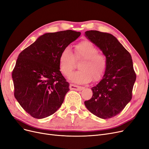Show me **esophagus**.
I'll return each mask as SVG.
<instances>
[{
	"label": "esophagus",
	"instance_id": "34e87169",
	"mask_svg": "<svg viewBox=\"0 0 149 149\" xmlns=\"http://www.w3.org/2000/svg\"><path fill=\"white\" fill-rule=\"evenodd\" d=\"M69 88L71 90H75V91H81L82 89H84V88L82 86H77V85H74V84H70L69 86Z\"/></svg>",
	"mask_w": 149,
	"mask_h": 149
}]
</instances>
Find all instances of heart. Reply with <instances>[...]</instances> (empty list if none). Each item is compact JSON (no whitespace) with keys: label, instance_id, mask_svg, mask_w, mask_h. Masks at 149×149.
I'll use <instances>...</instances> for the list:
<instances>
[{"label":"heart","instance_id":"obj_1","mask_svg":"<svg viewBox=\"0 0 149 149\" xmlns=\"http://www.w3.org/2000/svg\"><path fill=\"white\" fill-rule=\"evenodd\" d=\"M73 54L69 47H64L60 55L59 67L64 76H68L75 68V61L82 60L79 69L71 74L70 80L77 83L85 84L93 79L95 81L100 80L104 75L107 68L106 56L98 52V49L89 41H83L77 44Z\"/></svg>","mask_w":149,"mask_h":149}]
</instances>
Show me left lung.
I'll return each instance as SVG.
<instances>
[{
    "label": "left lung",
    "mask_w": 149,
    "mask_h": 149,
    "mask_svg": "<svg viewBox=\"0 0 149 149\" xmlns=\"http://www.w3.org/2000/svg\"><path fill=\"white\" fill-rule=\"evenodd\" d=\"M85 36L106 56L107 68L100 81L91 88L93 97L85 101V105L97 117L111 118L119 114L132 98L136 75L132 56L110 33L89 30Z\"/></svg>",
    "instance_id": "1"
}]
</instances>
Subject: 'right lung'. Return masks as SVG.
Returning <instances> with one entry per match:
<instances>
[{"instance_id":"obj_1","label":"right lung","mask_w":149,"mask_h":149,"mask_svg":"<svg viewBox=\"0 0 149 149\" xmlns=\"http://www.w3.org/2000/svg\"><path fill=\"white\" fill-rule=\"evenodd\" d=\"M80 35L70 30L45 33L19 55L12 72L14 95L32 117H48L61 106L69 83L60 70V55Z\"/></svg>"}]
</instances>
